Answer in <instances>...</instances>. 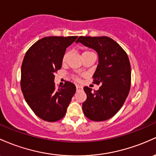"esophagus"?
Listing matches in <instances>:
<instances>
[{"instance_id": "34e87169", "label": "esophagus", "mask_w": 156, "mask_h": 156, "mask_svg": "<svg viewBox=\"0 0 156 156\" xmlns=\"http://www.w3.org/2000/svg\"><path fill=\"white\" fill-rule=\"evenodd\" d=\"M76 90H77V91L82 90H83V87H82L81 86H80V85H76Z\"/></svg>"}]
</instances>
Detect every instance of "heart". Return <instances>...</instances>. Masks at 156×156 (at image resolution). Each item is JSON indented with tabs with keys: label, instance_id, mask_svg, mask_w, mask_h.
Segmentation results:
<instances>
[{
	"label": "heart",
	"instance_id": "1",
	"mask_svg": "<svg viewBox=\"0 0 156 156\" xmlns=\"http://www.w3.org/2000/svg\"><path fill=\"white\" fill-rule=\"evenodd\" d=\"M91 54H93L92 52H90V51H83V53H82V57H83V56L85 55H91ZM67 56H68V53L66 52L64 53V55H63V58H62V63L63 64H64L65 62H66V58H67ZM75 80H76V81H78V77H75L74 78Z\"/></svg>",
	"mask_w": 156,
	"mask_h": 156
}]
</instances>
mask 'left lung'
Returning <instances> with one entry per match:
<instances>
[{"label": "left lung", "instance_id": "obj_1", "mask_svg": "<svg viewBox=\"0 0 156 156\" xmlns=\"http://www.w3.org/2000/svg\"><path fill=\"white\" fill-rule=\"evenodd\" d=\"M75 43L94 49L98 64L93 75L94 83H101L98 90L83 87L87 100L82 104L89 119L102 121L110 119L122 107L130 90L131 66L122 47L110 37L80 36Z\"/></svg>", "mask_w": 156, "mask_h": 156}]
</instances>
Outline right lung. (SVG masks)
<instances>
[{"label":"right lung","mask_w":156,"mask_h":156,"mask_svg":"<svg viewBox=\"0 0 156 156\" xmlns=\"http://www.w3.org/2000/svg\"><path fill=\"white\" fill-rule=\"evenodd\" d=\"M77 37H43L24 56L21 66L22 92L32 110L44 121L54 122L64 118L76 91L74 83L69 81L56 89L54 74L61 68L66 49Z\"/></svg>","instance_id":"1"}]
</instances>
